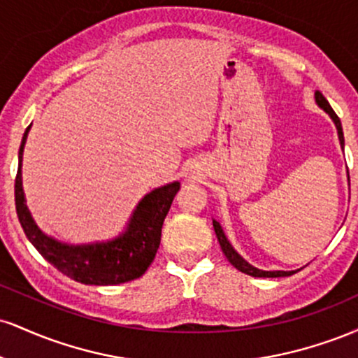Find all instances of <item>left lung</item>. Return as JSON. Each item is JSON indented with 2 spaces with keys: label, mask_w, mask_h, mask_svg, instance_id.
Wrapping results in <instances>:
<instances>
[{
  "label": "left lung",
  "mask_w": 358,
  "mask_h": 358,
  "mask_svg": "<svg viewBox=\"0 0 358 358\" xmlns=\"http://www.w3.org/2000/svg\"><path fill=\"white\" fill-rule=\"evenodd\" d=\"M315 99H316V104L322 108L324 113H328V116L334 119L335 126H336V131H338V139H340V145L343 148V129H342V122H340V117L336 116L335 110L331 109V106L328 104V101L324 99L323 94L320 92V90H316L315 92ZM213 229H215V234H217V239H219V244L222 248V252L225 254V257L229 259V262L234 266L236 269H239L241 273L244 274H249V276H254V278H281V276H291V274H294L296 271H262V269H257L254 268V266H250L248 261H244L239 254L236 252V249L232 248L231 242L227 241V237H225L224 231H222L220 224L217 220H213Z\"/></svg>",
  "instance_id": "8db88e82"
}]
</instances>
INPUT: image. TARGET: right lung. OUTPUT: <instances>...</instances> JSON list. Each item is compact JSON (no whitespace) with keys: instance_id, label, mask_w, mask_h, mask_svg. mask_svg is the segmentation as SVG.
Listing matches in <instances>:
<instances>
[{"instance_id":"1","label":"right lung","mask_w":358,"mask_h":358,"mask_svg":"<svg viewBox=\"0 0 358 358\" xmlns=\"http://www.w3.org/2000/svg\"><path fill=\"white\" fill-rule=\"evenodd\" d=\"M28 131L18 151V173L15 178V203L18 220L28 241L48 262L65 276L82 285L110 286L133 281L146 273L162 241V227L180 182L155 188L145 195L131 215L127 229L116 239L96 244L72 245L48 237L38 229L27 207L22 187V159Z\"/></svg>"}]
</instances>
